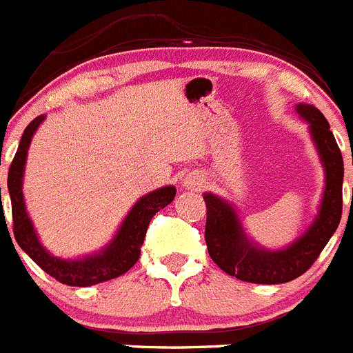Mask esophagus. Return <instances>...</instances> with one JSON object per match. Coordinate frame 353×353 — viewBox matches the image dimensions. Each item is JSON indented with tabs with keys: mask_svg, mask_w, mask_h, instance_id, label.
Segmentation results:
<instances>
[{
	"mask_svg": "<svg viewBox=\"0 0 353 353\" xmlns=\"http://www.w3.org/2000/svg\"><path fill=\"white\" fill-rule=\"evenodd\" d=\"M204 183H205V180L201 175H188L183 180L185 187L195 188V190H197V188H202V185H204Z\"/></svg>",
	"mask_w": 353,
	"mask_h": 353,
	"instance_id": "esophagus-1",
	"label": "esophagus"
}]
</instances>
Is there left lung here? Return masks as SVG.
I'll return each mask as SVG.
<instances>
[{"label": "left lung", "instance_id": "8db88e82", "mask_svg": "<svg viewBox=\"0 0 353 353\" xmlns=\"http://www.w3.org/2000/svg\"><path fill=\"white\" fill-rule=\"evenodd\" d=\"M296 111L310 127L326 170V188L316 221L294 245L276 252L257 249L247 240L235 209L216 195L204 194L208 209L204 239L209 256L225 273L247 283L278 285L302 276L316 263L340 225L343 209V158L340 148L330 130V123L317 108L299 104Z\"/></svg>", "mask_w": 353, "mask_h": 353}]
</instances>
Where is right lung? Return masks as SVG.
Listing matches in <instances>:
<instances>
[{
	"mask_svg": "<svg viewBox=\"0 0 353 353\" xmlns=\"http://www.w3.org/2000/svg\"><path fill=\"white\" fill-rule=\"evenodd\" d=\"M44 117H37L26 128L20 141L19 149L15 152L12 165L8 170V192L12 199V218H13V235L17 243L26 250L27 256L37 264L43 271L63 285L70 287H90V285L103 283V281L113 280L127 273L141 257V247L144 243L145 232L149 223L154 218L159 209L166 208L175 199V187H163L151 194L144 195L137 204L132 208L128 216L125 218L123 225L118 230V235L113 242L106 247L101 254L92 257H85L80 261H63L51 256L37 239L34 226L27 216L26 204H23L22 194V178L23 166L27 159V149L30 145L34 132L41 125ZM1 201V188H0Z\"/></svg>",
	"mask_w": 353,
	"mask_h": 353,
	"instance_id": "add662e5",
	"label": "right lung"
}]
</instances>
